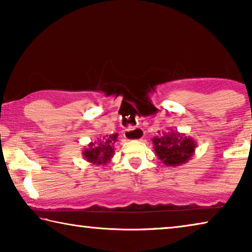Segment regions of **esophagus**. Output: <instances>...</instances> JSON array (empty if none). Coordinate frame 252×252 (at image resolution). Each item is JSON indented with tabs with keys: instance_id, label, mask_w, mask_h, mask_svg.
Here are the masks:
<instances>
[{
	"instance_id": "34e87169",
	"label": "esophagus",
	"mask_w": 252,
	"mask_h": 252,
	"mask_svg": "<svg viewBox=\"0 0 252 252\" xmlns=\"http://www.w3.org/2000/svg\"><path fill=\"white\" fill-rule=\"evenodd\" d=\"M125 136L129 140H141L143 138V130L140 127H129L125 130Z\"/></svg>"
}]
</instances>
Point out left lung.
Returning a JSON list of instances; mask_svg holds the SVG:
<instances>
[{
	"instance_id": "left-lung-1",
	"label": "left lung",
	"mask_w": 252,
	"mask_h": 252,
	"mask_svg": "<svg viewBox=\"0 0 252 252\" xmlns=\"http://www.w3.org/2000/svg\"><path fill=\"white\" fill-rule=\"evenodd\" d=\"M158 158L169 167L186 163L193 156L195 142L185 133L169 129V132H158L152 139Z\"/></svg>"
}]
</instances>
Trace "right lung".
Returning a JSON list of instances; mask_svg holds the SVG:
<instances>
[{"instance_id": "add662e5", "label": "right lung", "mask_w": 252, "mask_h": 252, "mask_svg": "<svg viewBox=\"0 0 252 252\" xmlns=\"http://www.w3.org/2000/svg\"><path fill=\"white\" fill-rule=\"evenodd\" d=\"M118 141V133L105 135L99 139L96 142L88 144V148L84 149L82 155L85 160L93 164L100 165L106 164L113 157L114 144Z\"/></svg>"}]
</instances>
